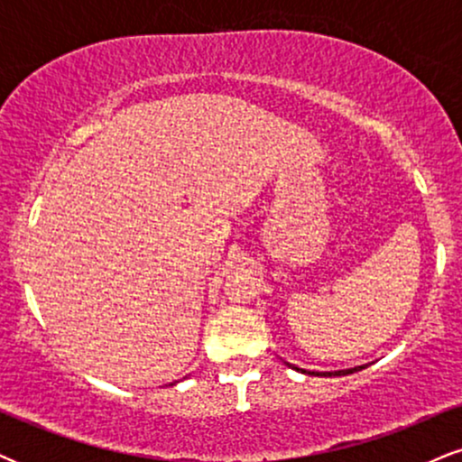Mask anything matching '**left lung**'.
<instances>
[{
	"instance_id": "1",
	"label": "left lung",
	"mask_w": 462,
	"mask_h": 462,
	"mask_svg": "<svg viewBox=\"0 0 462 462\" xmlns=\"http://www.w3.org/2000/svg\"><path fill=\"white\" fill-rule=\"evenodd\" d=\"M284 365H289V363H284ZM289 367L295 369V371H301V374H306V375H319V378H330V375H347V374H354V371L365 369V365H360V367H354V369H338V371H306V369L295 367V365H289Z\"/></svg>"
}]
</instances>
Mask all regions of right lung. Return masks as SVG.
Wrapping results in <instances>:
<instances>
[{
  "label": "right lung",
  "mask_w": 462,
  "mask_h": 462,
  "mask_svg": "<svg viewBox=\"0 0 462 462\" xmlns=\"http://www.w3.org/2000/svg\"><path fill=\"white\" fill-rule=\"evenodd\" d=\"M171 384H176V383H171Z\"/></svg>",
  "instance_id": "add662e5"
}]
</instances>
